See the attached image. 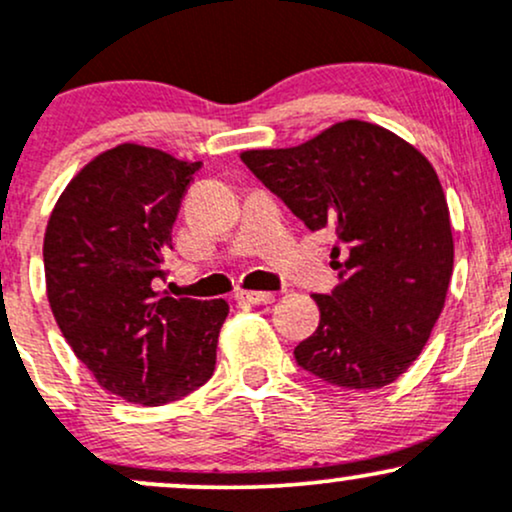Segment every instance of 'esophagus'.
<instances>
[{
    "label": "esophagus",
    "instance_id": "esophagus-1",
    "mask_svg": "<svg viewBox=\"0 0 512 512\" xmlns=\"http://www.w3.org/2000/svg\"><path fill=\"white\" fill-rule=\"evenodd\" d=\"M236 301L252 303V305H269L274 303V293L272 291H238Z\"/></svg>",
    "mask_w": 512,
    "mask_h": 512
}]
</instances>
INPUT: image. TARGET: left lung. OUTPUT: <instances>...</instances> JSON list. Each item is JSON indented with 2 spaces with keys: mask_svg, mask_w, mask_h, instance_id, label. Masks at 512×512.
<instances>
[{
  "mask_svg": "<svg viewBox=\"0 0 512 512\" xmlns=\"http://www.w3.org/2000/svg\"><path fill=\"white\" fill-rule=\"evenodd\" d=\"M243 163L310 231L334 228L339 284L315 293L320 325L298 366L344 390L395 383L424 351L448 296L455 240L436 168L416 146L363 120Z\"/></svg>",
  "mask_w": 512,
  "mask_h": 512,
  "instance_id": "1",
  "label": "left lung"
}]
</instances>
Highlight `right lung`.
<instances>
[{
  "label": "right lung",
  "mask_w": 512,
  "mask_h": 512,
  "mask_svg": "<svg viewBox=\"0 0 512 512\" xmlns=\"http://www.w3.org/2000/svg\"><path fill=\"white\" fill-rule=\"evenodd\" d=\"M199 161L125 142L69 180L43 240L45 289L72 351L110 395L144 407L211 378L228 303L154 289Z\"/></svg>",
  "instance_id": "right-lung-1"
}]
</instances>
